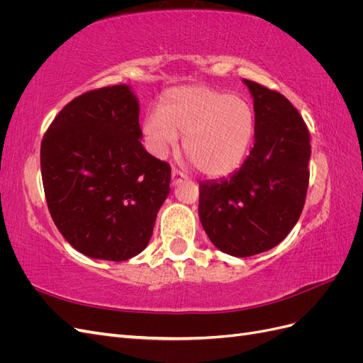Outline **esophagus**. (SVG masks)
Returning a JSON list of instances; mask_svg holds the SVG:
<instances>
[{"label":"esophagus","mask_w":363,"mask_h":363,"mask_svg":"<svg viewBox=\"0 0 363 363\" xmlns=\"http://www.w3.org/2000/svg\"><path fill=\"white\" fill-rule=\"evenodd\" d=\"M171 175H172V184H179V183H182L183 180L188 179V175H186L184 172H182L180 169H177V168L172 169Z\"/></svg>","instance_id":"obj_1"}]
</instances>
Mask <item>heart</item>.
<instances>
[{
  "mask_svg": "<svg viewBox=\"0 0 363 363\" xmlns=\"http://www.w3.org/2000/svg\"><path fill=\"white\" fill-rule=\"evenodd\" d=\"M147 145L164 156L184 135L188 160L206 175H225L244 162L255 139V108L244 96L211 86L194 84L164 92L160 108L144 119Z\"/></svg>",
  "mask_w": 363,
  "mask_h": 363,
  "instance_id": "obj_1",
  "label": "heart"
}]
</instances>
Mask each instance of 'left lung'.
I'll return each instance as SVG.
<instances>
[{
	"label": "left lung",
	"mask_w": 363,
	"mask_h": 363,
	"mask_svg": "<svg viewBox=\"0 0 363 363\" xmlns=\"http://www.w3.org/2000/svg\"><path fill=\"white\" fill-rule=\"evenodd\" d=\"M255 98V147L235 174L200 183L199 215L212 244L235 257L279 245L298 221L309 186L311 135L286 96L244 80Z\"/></svg>",
	"instance_id": "8db88e82"
}]
</instances>
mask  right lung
Listing matches in <instances>:
<instances>
[{
    "label": "right lung",
    "instance_id": "add662e5",
    "mask_svg": "<svg viewBox=\"0 0 363 363\" xmlns=\"http://www.w3.org/2000/svg\"><path fill=\"white\" fill-rule=\"evenodd\" d=\"M139 103L125 84L75 96L40 144L48 211L83 255L123 262L144 250L169 194L171 167L139 140Z\"/></svg>",
    "mask_w": 363,
    "mask_h": 363
}]
</instances>
